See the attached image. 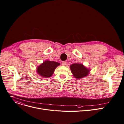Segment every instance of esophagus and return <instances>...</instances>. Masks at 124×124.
Wrapping results in <instances>:
<instances>
[{"label": "esophagus", "mask_w": 124, "mask_h": 124, "mask_svg": "<svg viewBox=\"0 0 124 124\" xmlns=\"http://www.w3.org/2000/svg\"><path fill=\"white\" fill-rule=\"evenodd\" d=\"M66 64H67V62H65V61H63V62H62V65H63V66L66 65Z\"/></svg>", "instance_id": "34e87169"}]
</instances>
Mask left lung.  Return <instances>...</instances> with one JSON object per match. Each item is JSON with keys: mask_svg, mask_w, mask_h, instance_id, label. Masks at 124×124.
Here are the masks:
<instances>
[{"mask_svg": "<svg viewBox=\"0 0 124 124\" xmlns=\"http://www.w3.org/2000/svg\"><path fill=\"white\" fill-rule=\"evenodd\" d=\"M70 69L74 76L77 79H80L87 76L90 70L84 66L83 64L75 63L70 66Z\"/></svg>", "mask_w": 124, "mask_h": 124, "instance_id": "8db88e82", "label": "left lung"}]
</instances>
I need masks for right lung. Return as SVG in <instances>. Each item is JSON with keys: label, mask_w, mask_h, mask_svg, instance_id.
I'll return each mask as SVG.
<instances>
[{"label": "right lung", "mask_w": 124, "mask_h": 124, "mask_svg": "<svg viewBox=\"0 0 124 124\" xmlns=\"http://www.w3.org/2000/svg\"><path fill=\"white\" fill-rule=\"evenodd\" d=\"M60 63L50 61H46L41 64L37 68V73L41 76L46 77H51L56 68Z\"/></svg>", "instance_id": "add662e5"}]
</instances>
